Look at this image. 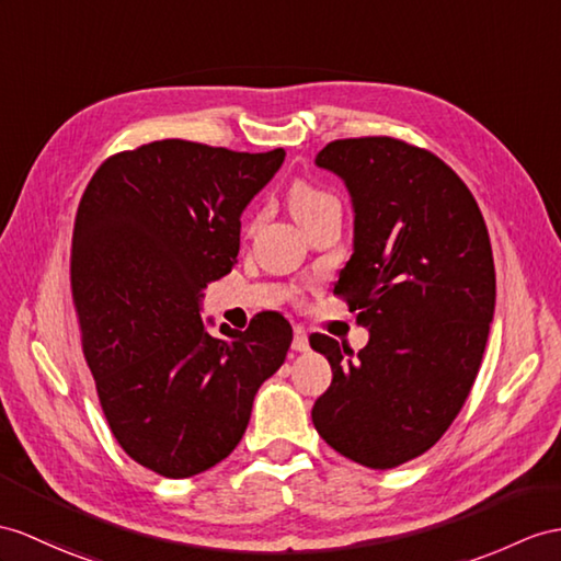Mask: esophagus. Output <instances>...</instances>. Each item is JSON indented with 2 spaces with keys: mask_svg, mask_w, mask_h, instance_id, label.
<instances>
[{
  "mask_svg": "<svg viewBox=\"0 0 561 561\" xmlns=\"http://www.w3.org/2000/svg\"><path fill=\"white\" fill-rule=\"evenodd\" d=\"M293 350L295 352H307L309 350V335H307V331H302V328H295Z\"/></svg>",
  "mask_w": 561,
  "mask_h": 561,
  "instance_id": "obj_1",
  "label": "esophagus"
}]
</instances>
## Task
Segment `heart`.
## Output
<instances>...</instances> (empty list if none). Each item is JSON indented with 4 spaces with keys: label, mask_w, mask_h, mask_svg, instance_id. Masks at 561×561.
Masks as SVG:
<instances>
[{
    "label": "heart",
    "mask_w": 561,
    "mask_h": 561,
    "mask_svg": "<svg viewBox=\"0 0 561 561\" xmlns=\"http://www.w3.org/2000/svg\"><path fill=\"white\" fill-rule=\"evenodd\" d=\"M331 207H337V199L331 193H325V190L311 185L307 181H297L293 185L290 209L299 224L309 221V218H313L317 214L331 209Z\"/></svg>",
    "instance_id": "1"
}]
</instances>
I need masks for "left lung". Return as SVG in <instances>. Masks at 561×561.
I'll list each match as a JSON object with an SVG mask.
<instances>
[{"label": "left lung", "instance_id": "left-lung-1", "mask_svg": "<svg viewBox=\"0 0 561 561\" xmlns=\"http://www.w3.org/2000/svg\"><path fill=\"white\" fill-rule=\"evenodd\" d=\"M317 167L352 199V256L335 295L359 311L368 343L354 354L309 337L333 368L311 421L335 453L392 469L438 443L469 398L495 313L493 250L469 187L426 149L335 140Z\"/></svg>", "mask_w": 561, "mask_h": 561}]
</instances>
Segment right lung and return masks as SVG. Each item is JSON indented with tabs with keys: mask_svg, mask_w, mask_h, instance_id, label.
<instances>
[{
	"mask_svg": "<svg viewBox=\"0 0 561 561\" xmlns=\"http://www.w3.org/2000/svg\"><path fill=\"white\" fill-rule=\"evenodd\" d=\"M285 159L157 140L108 157L76 214L71 283L83 352L114 438L142 467L190 478L240 443L293 328L202 321L204 288L240 250V216ZM211 323V319H209Z\"/></svg>",
	"mask_w": 561,
	"mask_h": 561,
	"instance_id": "add662e5",
	"label": "right lung"
}]
</instances>
